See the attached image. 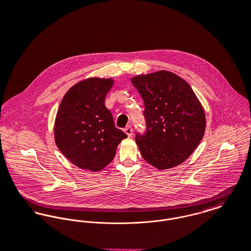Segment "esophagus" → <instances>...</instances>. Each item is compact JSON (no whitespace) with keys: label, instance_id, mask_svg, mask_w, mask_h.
<instances>
[{"label":"esophagus","instance_id":"34e87169","mask_svg":"<svg viewBox=\"0 0 251 251\" xmlns=\"http://www.w3.org/2000/svg\"><path fill=\"white\" fill-rule=\"evenodd\" d=\"M124 132H125V134H126L129 138H131V137L133 136V128H132L131 126L126 127V128L124 129Z\"/></svg>","mask_w":251,"mask_h":251}]
</instances>
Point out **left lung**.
Returning <instances> with one entry per match:
<instances>
[{
    "label": "left lung",
    "mask_w": 251,
    "mask_h": 251,
    "mask_svg": "<svg viewBox=\"0 0 251 251\" xmlns=\"http://www.w3.org/2000/svg\"><path fill=\"white\" fill-rule=\"evenodd\" d=\"M131 82L144 102L146 132L136 135L142 158L161 170L179 166L205 133L200 101L190 84L167 70L135 76Z\"/></svg>",
    "instance_id": "8db88e82"
}]
</instances>
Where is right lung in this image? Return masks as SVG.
Wrapping results in <instances>:
<instances>
[{
  "instance_id": "obj_1",
  "label": "right lung",
  "mask_w": 251,
  "mask_h": 251,
  "mask_svg": "<svg viewBox=\"0 0 251 251\" xmlns=\"http://www.w3.org/2000/svg\"><path fill=\"white\" fill-rule=\"evenodd\" d=\"M112 79L91 77L71 86L56 112L54 136L59 151L76 167L99 171L114 158L127 135L115 128L105 98Z\"/></svg>"
}]
</instances>
